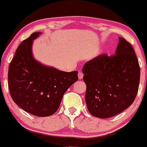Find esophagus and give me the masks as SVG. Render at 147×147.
<instances>
[{
    "mask_svg": "<svg viewBox=\"0 0 147 147\" xmlns=\"http://www.w3.org/2000/svg\"><path fill=\"white\" fill-rule=\"evenodd\" d=\"M83 76H84V74H83V72H82V71L80 70L79 72H78V78H79V79L80 80L82 79Z\"/></svg>",
    "mask_w": 147,
    "mask_h": 147,
    "instance_id": "obj_1",
    "label": "esophagus"
}]
</instances>
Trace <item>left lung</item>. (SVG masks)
Listing matches in <instances>:
<instances>
[{"label": "left lung", "mask_w": 147, "mask_h": 147, "mask_svg": "<svg viewBox=\"0 0 147 147\" xmlns=\"http://www.w3.org/2000/svg\"><path fill=\"white\" fill-rule=\"evenodd\" d=\"M115 55L102 54L82 68L85 101L92 115L106 119L121 113L135 100L140 67L131 44L119 38Z\"/></svg>", "instance_id": "8db88e82"}]
</instances>
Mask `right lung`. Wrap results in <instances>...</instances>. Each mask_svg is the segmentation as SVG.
Wrapping results in <instances>:
<instances>
[{"instance_id":"1","label":"right lung","mask_w":147,"mask_h":147,"mask_svg":"<svg viewBox=\"0 0 147 147\" xmlns=\"http://www.w3.org/2000/svg\"><path fill=\"white\" fill-rule=\"evenodd\" d=\"M40 33L33 32L17 48L8 68V88L13 101L23 110L47 117L58 109L65 92L78 81V72H63L34 60L31 46Z\"/></svg>"}]
</instances>
